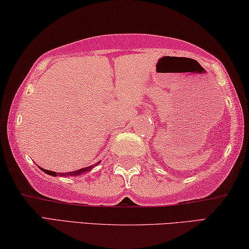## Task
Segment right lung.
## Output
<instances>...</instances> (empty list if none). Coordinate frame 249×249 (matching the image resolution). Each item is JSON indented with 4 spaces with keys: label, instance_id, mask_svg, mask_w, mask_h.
<instances>
[{
    "label": "right lung",
    "instance_id": "1",
    "mask_svg": "<svg viewBox=\"0 0 249 249\" xmlns=\"http://www.w3.org/2000/svg\"><path fill=\"white\" fill-rule=\"evenodd\" d=\"M100 163V160L99 162H97V164H94V165H90V166H89V167H84V168H81V169H77V171H74V172H70V173H55V172H51V171H48V169H43V168H41V167H39L41 169L42 172H45L46 174H48V175H50V176H62V177H69V176H78V175H81V174H85V173H89V171H91V169H93L96 165H98Z\"/></svg>",
    "mask_w": 249,
    "mask_h": 249
}]
</instances>
